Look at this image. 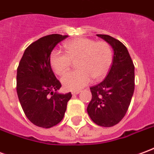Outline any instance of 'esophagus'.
Instances as JSON below:
<instances>
[{
    "label": "esophagus",
    "mask_w": 154,
    "mask_h": 154,
    "mask_svg": "<svg viewBox=\"0 0 154 154\" xmlns=\"http://www.w3.org/2000/svg\"><path fill=\"white\" fill-rule=\"evenodd\" d=\"M80 92V91H72V95H77V94H79Z\"/></svg>",
    "instance_id": "esophagus-1"
}]
</instances>
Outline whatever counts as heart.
<instances>
[{"label": "heart", "instance_id": "1", "mask_svg": "<svg viewBox=\"0 0 154 154\" xmlns=\"http://www.w3.org/2000/svg\"><path fill=\"white\" fill-rule=\"evenodd\" d=\"M66 54L54 49L49 56L51 67L57 75H63L76 60L77 70L64 75L62 84L67 91L79 90L87 86L93 77L100 80L106 76L113 60L112 49L106 42L78 38L67 41L64 44Z\"/></svg>", "mask_w": 154, "mask_h": 154}]
</instances>
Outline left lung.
<instances>
[{
    "mask_svg": "<svg viewBox=\"0 0 154 154\" xmlns=\"http://www.w3.org/2000/svg\"><path fill=\"white\" fill-rule=\"evenodd\" d=\"M114 51L110 72L100 83L90 88L92 98L87 113L102 127L117 125L128 110L134 91V66L127 48L110 35H97Z\"/></svg>",
    "mask_w": 154,
    "mask_h": 154,
    "instance_id": "8db88e82",
    "label": "left lung"
}]
</instances>
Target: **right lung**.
I'll return each instance as SVG.
<instances>
[{"instance_id": "right-lung-1", "label": "right lung", "mask_w": 154, "mask_h": 154, "mask_svg": "<svg viewBox=\"0 0 154 154\" xmlns=\"http://www.w3.org/2000/svg\"><path fill=\"white\" fill-rule=\"evenodd\" d=\"M67 35L42 37L24 52L16 76V91L25 116L35 125L48 129L63 119L71 92L58 93L61 83L49 63V56Z\"/></svg>"}]
</instances>
